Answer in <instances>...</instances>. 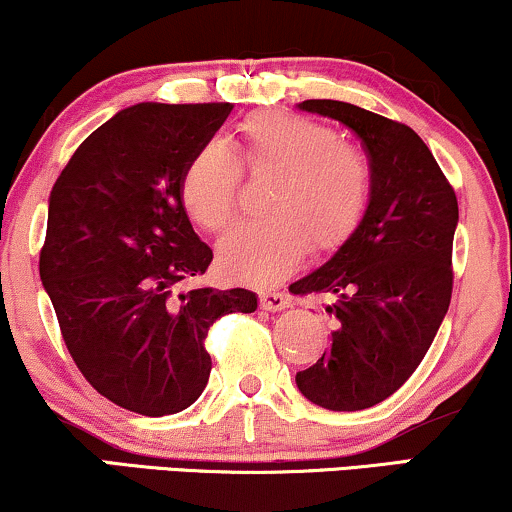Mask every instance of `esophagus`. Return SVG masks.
I'll return each mask as SVG.
<instances>
[{
	"label": "esophagus",
	"instance_id": "obj_1",
	"mask_svg": "<svg viewBox=\"0 0 512 512\" xmlns=\"http://www.w3.org/2000/svg\"><path fill=\"white\" fill-rule=\"evenodd\" d=\"M289 306V296L282 292H275V289H266L261 292V308L263 311H282V308Z\"/></svg>",
	"mask_w": 512,
	"mask_h": 512
}]
</instances>
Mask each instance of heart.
I'll return each instance as SVG.
<instances>
[{
  "label": "heart",
  "mask_w": 512,
  "mask_h": 512,
  "mask_svg": "<svg viewBox=\"0 0 512 512\" xmlns=\"http://www.w3.org/2000/svg\"><path fill=\"white\" fill-rule=\"evenodd\" d=\"M237 154L206 142L180 175V199L206 232H223L239 211L242 170L277 175L266 213L220 242V266L244 282H277L308 254L330 256L358 230L372 194L363 151L339 142L323 123L287 111H261L237 125Z\"/></svg>",
  "instance_id": "obj_1"
}]
</instances>
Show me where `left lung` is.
<instances>
[{
  "label": "left lung",
  "mask_w": 512,
  "mask_h": 512,
  "mask_svg": "<svg viewBox=\"0 0 512 512\" xmlns=\"http://www.w3.org/2000/svg\"><path fill=\"white\" fill-rule=\"evenodd\" d=\"M299 109L334 118L361 140L372 194L349 242L289 287L323 294L332 320L330 349L296 372V387L327 410H363L403 387L449 311L458 199L408 125L332 99H306Z\"/></svg>",
  "instance_id": "obj_1"
}]
</instances>
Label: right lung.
Returning <instances> with one entry per match:
<instances>
[{"label": "right lung", "mask_w": 512, "mask_h": 512, "mask_svg": "<svg viewBox=\"0 0 512 512\" xmlns=\"http://www.w3.org/2000/svg\"><path fill=\"white\" fill-rule=\"evenodd\" d=\"M230 111L130 106L75 149L49 197L40 277L66 349L99 394L149 418L199 399L211 325L258 306L249 289L187 287L213 251L189 223L180 175Z\"/></svg>", "instance_id": "obj_1"}]
</instances>
